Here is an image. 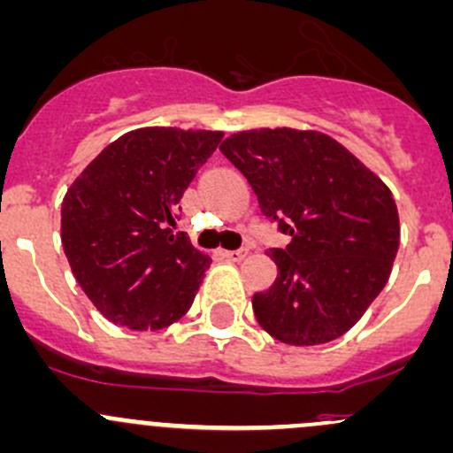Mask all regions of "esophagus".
I'll return each mask as SVG.
<instances>
[{
  "label": "esophagus",
  "mask_w": 453,
  "mask_h": 453,
  "mask_svg": "<svg viewBox=\"0 0 453 453\" xmlns=\"http://www.w3.org/2000/svg\"><path fill=\"white\" fill-rule=\"evenodd\" d=\"M247 247H241V250H234V251H227V250H223L221 251V256L223 258H227V260H232V263H239V260H242L247 256Z\"/></svg>",
  "instance_id": "1"
}]
</instances>
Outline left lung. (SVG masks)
<instances>
[{
	"label": "left lung",
	"mask_w": 453,
	"mask_h": 453,
	"mask_svg": "<svg viewBox=\"0 0 453 453\" xmlns=\"http://www.w3.org/2000/svg\"><path fill=\"white\" fill-rule=\"evenodd\" d=\"M219 150L245 175L265 217L290 236L269 251L275 282L251 299L263 330L299 347L339 339L378 297L397 256L388 187L323 132L245 130Z\"/></svg>",
	"instance_id": "left-lung-1"
}]
</instances>
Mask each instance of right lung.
<instances>
[{
  "instance_id": "add662e5",
  "label": "right lung",
  "mask_w": 453,
  "mask_h": 453,
  "mask_svg": "<svg viewBox=\"0 0 453 453\" xmlns=\"http://www.w3.org/2000/svg\"><path fill=\"white\" fill-rule=\"evenodd\" d=\"M223 132L141 127L111 142L63 199V247L108 321L163 330L188 312L211 256L175 232L178 203Z\"/></svg>"
}]
</instances>
